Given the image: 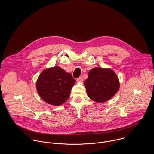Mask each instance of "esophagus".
<instances>
[{"instance_id": "34e87169", "label": "esophagus", "mask_w": 154, "mask_h": 154, "mask_svg": "<svg viewBox=\"0 0 154 154\" xmlns=\"http://www.w3.org/2000/svg\"><path fill=\"white\" fill-rule=\"evenodd\" d=\"M76 81H77V82H82L83 81V78H82V76H80L79 78H78L76 79Z\"/></svg>"}]
</instances>
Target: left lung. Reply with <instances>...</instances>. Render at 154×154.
Returning <instances> with one entry per match:
<instances>
[{"instance_id":"1","label":"left lung","mask_w":154,"mask_h":154,"mask_svg":"<svg viewBox=\"0 0 154 154\" xmlns=\"http://www.w3.org/2000/svg\"><path fill=\"white\" fill-rule=\"evenodd\" d=\"M84 85L88 97L97 103L109 100L120 88L115 72L111 69L100 67H95L89 72Z\"/></svg>"}]
</instances>
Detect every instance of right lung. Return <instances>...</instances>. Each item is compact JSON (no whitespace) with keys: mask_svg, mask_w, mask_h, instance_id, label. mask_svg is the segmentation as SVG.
I'll list each match as a JSON object with an SVG mask.
<instances>
[{"mask_svg":"<svg viewBox=\"0 0 154 154\" xmlns=\"http://www.w3.org/2000/svg\"><path fill=\"white\" fill-rule=\"evenodd\" d=\"M75 81L70 73L54 66L42 72L37 81L36 88L45 102L58 106L67 100Z\"/></svg>","mask_w":154,"mask_h":154,"instance_id":"add662e5","label":"right lung"}]
</instances>
